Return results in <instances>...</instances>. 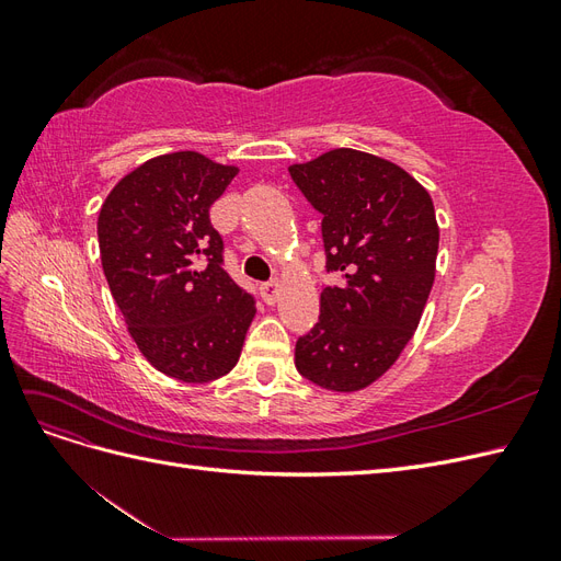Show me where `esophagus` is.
Instances as JSON below:
<instances>
[{
	"label": "esophagus",
	"mask_w": 561,
	"mask_h": 561,
	"mask_svg": "<svg viewBox=\"0 0 561 561\" xmlns=\"http://www.w3.org/2000/svg\"><path fill=\"white\" fill-rule=\"evenodd\" d=\"M280 295V283L278 280H271V283H264L262 285V297L266 304H274Z\"/></svg>",
	"instance_id": "esophagus-1"
}]
</instances>
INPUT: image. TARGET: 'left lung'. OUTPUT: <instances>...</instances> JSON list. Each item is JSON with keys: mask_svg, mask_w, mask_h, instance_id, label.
<instances>
[{"mask_svg": "<svg viewBox=\"0 0 561 561\" xmlns=\"http://www.w3.org/2000/svg\"><path fill=\"white\" fill-rule=\"evenodd\" d=\"M290 175L322 215L328 271L344 278L320 293L295 365L320 388L355 393L393 367L426 309L439 245L433 198L400 165L348 147L293 163Z\"/></svg>", "mask_w": 561, "mask_h": 561, "instance_id": "left-lung-1", "label": "left lung"}]
</instances>
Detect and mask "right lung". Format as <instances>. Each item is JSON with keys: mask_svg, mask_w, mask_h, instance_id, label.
<instances>
[{"mask_svg": "<svg viewBox=\"0 0 561 561\" xmlns=\"http://www.w3.org/2000/svg\"><path fill=\"white\" fill-rule=\"evenodd\" d=\"M236 175V165L173 151L118 180L98 215L100 260L133 342L178 381L229 375L257 311L222 268L210 225Z\"/></svg>", "mask_w": 561, "mask_h": 561, "instance_id": "obj_1", "label": "right lung"}]
</instances>
